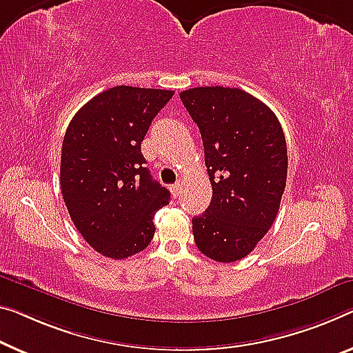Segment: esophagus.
<instances>
[{
  "label": "esophagus",
  "mask_w": 353,
  "mask_h": 353,
  "mask_svg": "<svg viewBox=\"0 0 353 353\" xmlns=\"http://www.w3.org/2000/svg\"><path fill=\"white\" fill-rule=\"evenodd\" d=\"M170 192H172L173 197H178V195H180V192H181V184H180V183L172 184V186H170Z\"/></svg>",
  "instance_id": "1"
}]
</instances>
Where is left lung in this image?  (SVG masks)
<instances>
[{
    "instance_id": "left-lung-1",
    "label": "left lung",
    "mask_w": 353,
    "mask_h": 353,
    "mask_svg": "<svg viewBox=\"0 0 353 353\" xmlns=\"http://www.w3.org/2000/svg\"><path fill=\"white\" fill-rule=\"evenodd\" d=\"M197 124L213 197L194 216L195 245L221 263L251 254L276 219L287 180V145L271 108L238 88L180 93Z\"/></svg>"
}]
</instances>
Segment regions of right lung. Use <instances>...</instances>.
<instances>
[{"instance_id":"add662e5","label":"right lung","mask_w":353,"mask_h":353,"mask_svg":"<svg viewBox=\"0 0 353 353\" xmlns=\"http://www.w3.org/2000/svg\"><path fill=\"white\" fill-rule=\"evenodd\" d=\"M173 96L169 90L113 86L75 113L61 148L64 203L88 245L121 260L154 236V213L170 192L153 180L140 145Z\"/></svg>"}]
</instances>
